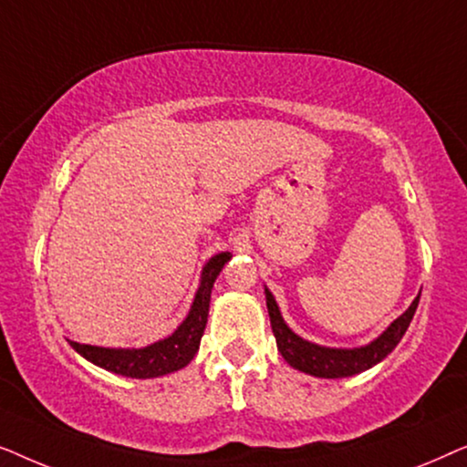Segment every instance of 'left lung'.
<instances>
[{
  "mask_svg": "<svg viewBox=\"0 0 467 467\" xmlns=\"http://www.w3.org/2000/svg\"><path fill=\"white\" fill-rule=\"evenodd\" d=\"M267 312H270V323L274 337H276L280 355L285 361L299 372L318 376V379H347V376L359 374L363 369L376 366V363L385 359L391 350L398 347L401 336L406 334L408 325H410L414 312H417L419 297L414 299L404 315L389 325V329L380 337H376L372 344L361 348H325L318 344H310L302 337L293 334L286 327V323L280 317L276 299L270 291L265 289Z\"/></svg>",
  "mask_w": 467,
  "mask_h": 467,
  "instance_id": "8db88e82",
  "label": "left lung"
}]
</instances>
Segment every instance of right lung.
Listing matches in <instances>:
<instances>
[{"label": "right lung", "instance_id": "right-lung-1", "mask_svg": "<svg viewBox=\"0 0 467 467\" xmlns=\"http://www.w3.org/2000/svg\"><path fill=\"white\" fill-rule=\"evenodd\" d=\"M232 254L219 253L208 261L202 272V283L197 289L195 302L191 306L189 317L184 318L181 327L165 340H159L146 348H101L91 344L72 342V347L95 366L108 369V372L130 376V379H155L170 372H176L193 359L200 340L206 329L210 293H213L214 280L227 264Z\"/></svg>", "mask_w": 467, "mask_h": 467}]
</instances>
